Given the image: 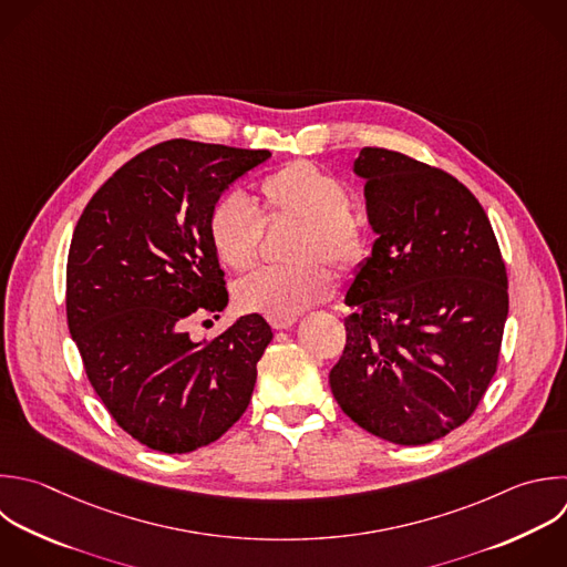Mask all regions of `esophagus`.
I'll return each mask as SVG.
<instances>
[{
    "instance_id": "esophagus-1",
    "label": "esophagus",
    "mask_w": 567,
    "mask_h": 567,
    "mask_svg": "<svg viewBox=\"0 0 567 567\" xmlns=\"http://www.w3.org/2000/svg\"><path fill=\"white\" fill-rule=\"evenodd\" d=\"M295 321H297V315H272V317H268V323H270L275 330H286V328H290Z\"/></svg>"
}]
</instances>
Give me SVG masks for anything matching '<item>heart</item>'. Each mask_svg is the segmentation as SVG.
Returning <instances> with one entry per match:
<instances>
[{
	"instance_id": "b5f03b06",
	"label": "heart",
	"mask_w": 567,
	"mask_h": 567,
	"mask_svg": "<svg viewBox=\"0 0 567 567\" xmlns=\"http://www.w3.org/2000/svg\"><path fill=\"white\" fill-rule=\"evenodd\" d=\"M268 215L299 219L290 241L286 266H264L235 286V299L244 310L297 315L323 301L332 288L326 259L339 270L354 268L365 255V228L350 213L348 188L312 162H290L266 175L259 184ZM261 215L239 190L219 195L206 219L208 241L217 259L233 270H248L259 252Z\"/></svg>"
}]
</instances>
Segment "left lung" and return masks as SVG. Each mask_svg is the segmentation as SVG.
<instances>
[{
  "mask_svg": "<svg viewBox=\"0 0 567 567\" xmlns=\"http://www.w3.org/2000/svg\"><path fill=\"white\" fill-rule=\"evenodd\" d=\"M354 173L377 239L346 292L330 388L370 434L423 445L463 425L496 372L505 264L485 210L445 171L363 148Z\"/></svg>",
  "mask_w": 567,
  "mask_h": 567,
  "instance_id": "8db88e82",
  "label": "left lung"
}]
</instances>
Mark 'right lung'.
Returning <instances> with one entry per match:
<instances>
[{
	"label": "right lung",
	"instance_id": "obj_1",
	"mask_svg": "<svg viewBox=\"0 0 567 567\" xmlns=\"http://www.w3.org/2000/svg\"><path fill=\"white\" fill-rule=\"evenodd\" d=\"M268 157L188 140L157 144L126 162L75 226L69 330L111 416L151 450L204 447L250 403L272 339L266 319L246 315L213 341H193L184 328L228 306L208 210Z\"/></svg>",
	"mask_w": 567,
	"mask_h": 567
}]
</instances>
